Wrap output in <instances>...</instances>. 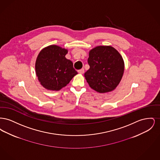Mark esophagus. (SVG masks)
I'll use <instances>...</instances> for the list:
<instances>
[{"label":"esophagus","instance_id":"1","mask_svg":"<svg viewBox=\"0 0 160 160\" xmlns=\"http://www.w3.org/2000/svg\"><path fill=\"white\" fill-rule=\"evenodd\" d=\"M78 73L82 74H83L84 72V68L78 70Z\"/></svg>","mask_w":160,"mask_h":160}]
</instances>
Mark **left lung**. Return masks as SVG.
<instances>
[{
  "label": "left lung",
  "mask_w": 160,
  "mask_h": 160,
  "mask_svg": "<svg viewBox=\"0 0 160 160\" xmlns=\"http://www.w3.org/2000/svg\"><path fill=\"white\" fill-rule=\"evenodd\" d=\"M89 69L84 77L92 89L99 93L114 90L122 79L125 64L121 54L110 46H97L89 52Z\"/></svg>",
  "instance_id": "1"
}]
</instances>
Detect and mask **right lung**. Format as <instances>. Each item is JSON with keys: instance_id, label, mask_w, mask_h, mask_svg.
<instances>
[{"instance_id": "add662e5", "label": "right lung", "mask_w": 160, "mask_h": 160, "mask_svg": "<svg viewBox=\"0 0 160 160\" xmlns=\"http://www.w3.org/2000/svg\"><path fill=\"white\" fill-rule=\"evenodd\" d=\"M68 50L56 45L42 48L35 62V72L40 84L47 90L59 91L78 74L71 61L65 58Z\"/></svg>"}]
</instances>
